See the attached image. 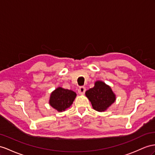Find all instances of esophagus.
Here are the masks:
<instances>
[{
    "mask_svg": "<svg viewBox=\"0 0 155 155\" xmlns=\"http://www.w3.org/2000/svg\"><path fill=\"white\" fill-rule=\"evenodd\" d=\"M85 92H86V88H84V87H83V86L80 87V88H79V89L78 90V93L79 94H81V95H84Z\"/></svg>",
    "mask_w": 155,
    "mask_h": 155,
    "instance_id": "34e87169",
    "label": "esophagus"
}]
</instances>
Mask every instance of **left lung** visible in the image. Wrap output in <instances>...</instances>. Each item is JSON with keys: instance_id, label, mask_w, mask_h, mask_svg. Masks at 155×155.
I'll return each instance as SVG.
<instances>
[{"instance_id": "obj_1", "label": "left lung", "mask_w": 155, "mask_h": 155, "mask_svg": "<svg viewBox=\"0 0 155 155\" xmlns=\"http://www.w3.org/2000/svg\"><path fill=\"white\" fill-rule=\"evenodd\" d=\"M86 96L92 107L98 112H104L116 101V95L110 86L101 81H97L92 88L87 90Z\"/></svg>"}]
</instances>
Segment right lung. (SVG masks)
Returning a JSON list of instances; mask_svg holds the SVG:
<instances>
[{
    "label": "right lung",
    "instance_id": "right-lung-1",
    "mask_svg": "<svg viewBox=\"0 0 155 155\" xmlns=\"http://www.w3.org/2000/svg\"><path fill=\"white\" fill-rule=\"evenodd\" d=\"M77 94L71 90L58 87L51 93L49 104L58 112H63L73 104Z\"/></svg>",
    "mask_w": 155,
    "mask_h": 155
}]
</instances>
